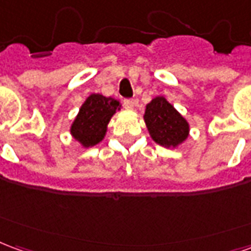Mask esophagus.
Instances as JSON below:
<instances>
[{
    "label": "esophagus",
    "instance_id": "obj_1",
    "mask_svg": "<svg viewBox=\"0 0 251 251\" xmlns=\"http://www.w3.org/2000/svg\"><path fill=\"white\" fill-rule=\"evenodd\" d=\"M124 104H125V107L126 109H129V110H133L134 109V100L133 99H125L124 100Z\"/></svg>",
    "mask_w": 251,
    "mask_h": 251
}]
</instances>
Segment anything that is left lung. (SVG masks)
<instances>
[{
  "label": "left lung",
  "mask_w": 251,
  "mask_h": 251,
  "mask_svg": "<svg viewBox=\"0 0 251 251\" xmlns=\"http://www.w3.org/2000/svg\"><path fill=\"white\" fill-rule=\"evenodd\" d=\"M144 121L151 138L164 148L180 147L189 136L188 121L161 95L145 106Z\"/></svg>",
  "instance_id": "1"
}]
</instances>
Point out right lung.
<instances>
[{
    "mask_svg": "<svg viewBox=\"0 0 251 251\" xmlns=\"http://www.w3.org/2000/svg\"><path fill=\"white\" fill-rule=\"evenodd\" d=\"M122 104L118 99L102 94H90L72 121L70 133L83 148H91L103 140L107 125Z\"/></svg>",
    "mask_w": 251,
    "mask_h": 251,
    "instance_id": "1",
    "label": "right lung"
}]
</instances>
